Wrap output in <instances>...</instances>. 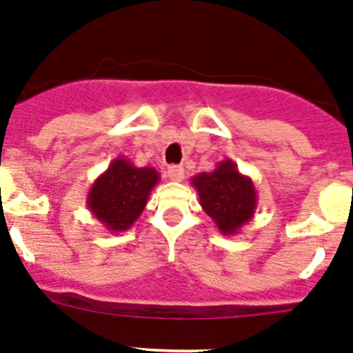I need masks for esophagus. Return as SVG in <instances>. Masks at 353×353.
Instances as JSON below:
<instances>
[{
    "label": "esophagus",
    "mask_w": 353,
    "mask_h": 353,
    "mask_svg": "<svg viewBox=\"0 0 353 353\" xmlns=\"http://www.w3.org/2000/svg\"><path fill=\"white\" fill-rule=\"evenodd\" d=\"M183 168L182 166H170L168 168V179L173 180V182H182L183 180Z\"/></svg>",
    "instance_id": "obj_1"
}]
</instances>
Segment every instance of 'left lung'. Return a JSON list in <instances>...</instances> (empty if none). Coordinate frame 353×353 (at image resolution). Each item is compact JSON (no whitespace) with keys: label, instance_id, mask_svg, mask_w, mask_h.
Wrapping results in <instances>:
<instances>
[{"label":"left lung","instance_id":"left-lung-1","mask_svg":"<svg viewBox=\"0 0 353 353\" xmlns=\"http://www.w3.org/2000/svg\"><path fill=\"white\" fill-rule=\"evenodd\" d=\"M199 205L223 235H236L254 217L258 205L256 187L251 176L242 174L232 159L217 162L210 173L191 179Z\"/></svg>","mask_w":353,"mask_h":353}]
</instances>
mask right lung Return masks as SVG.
Returning a JSON list of instances; mask_svg holds the SVG:
<instances>
[{"instance_id":"add662e5","label":"right lung","mask_w":353,"mask_h":353,"mask_svg":"<svg viewBox=\"0 0 353 353\" xmlns=\"http://www.w3.org/2000/svg\"><path fill=\"white\" fill-rule=\"evenodd\" d=\"M159 180L155 168H138L130 159L117 157L92 183L86 205L108 232H127L145 210Z\"/></svg>"}]
</instances>
